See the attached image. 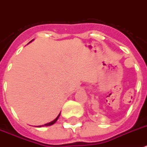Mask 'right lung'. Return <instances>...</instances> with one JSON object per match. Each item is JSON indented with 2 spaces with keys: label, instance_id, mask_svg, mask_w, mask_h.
Instances as JSON below:
<instances>
[{
  "label": "right lung",
  "instance_id": "obj_1",
  "mask_svg": "<svg viewBox=\"0 0 147 147\" xmlns=\"http://www.w3.org/2000/svg\"><path fill=\"white\" fill-rule=\"evenodd\" d=\"M33 40H31V41H30V42H32V41H33ZM30 42H29V43H30ZM59 116H60V114H59V115H58V116H57V117H56V118H55V120H53V121H51V122H49V123H46V124H44V125H42V126H38V127H44V126H46V127H49V126L53 125V124H54V123H55V122H56V121H57L58 118H59Z\"/></svg>",
  "mask_w": 147,
  "mask_h": 147
}]
</instances>
